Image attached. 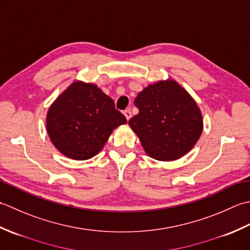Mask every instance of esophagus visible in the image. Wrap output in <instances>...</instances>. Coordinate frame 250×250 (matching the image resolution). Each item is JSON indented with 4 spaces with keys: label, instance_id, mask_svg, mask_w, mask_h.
<instances>
[{
    "label": "esophagus",
    "instance_id": "1",
    "mask_svg": "<svg viewBox=\"0 0 250 250\" xmlns=\"http://www.w3.org/2000/svg\"><path fill=\"white\" fill-rule=\"evenodd\" d=\"M124 115H125V118H126V120L128 121L130 118H131V112H130V110H125L124 112Z\"/></svg>",
    "mask_w": 250,
    "mask_h": 250
}]
</instances>
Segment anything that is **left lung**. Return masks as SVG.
<instances>
[{"label":"left lung","instance_id":"left-lung-1","mask_svg":"<svg viewBox=\"0 0 250 250\" xmlns=\"http://www.w3.org/2000/svg\"><path fill=\"white\" fill-rule=\"evenodd\" d=\"M139 113L128 122L145 151L159 161L187 154L203 131L202 113L192 97L172 80L149 85L135 99Z\"/></svg>","mask_w":250,"mask_h":250}]
</instances>
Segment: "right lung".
Listing matches in <instances>:
<instances>
[{"mask_svg": "<svg viewBox=\"0 0 250 250\" xmlns=\"http://www.w3.org/2000/svg\"><path fill=\"white\" fill-rule=\"evenodd\" d=\"M126 118L94 84L74 82L47 112L46 127L57 150L73 160H88L103 150L111 132Z\"/></svg>", "mask_w": 250, "mask_h": 250, "instance_id": "1", "label": "right lung"}]
</instances>
